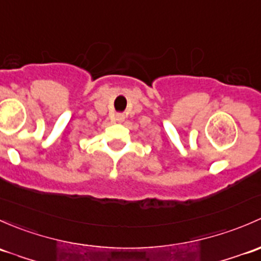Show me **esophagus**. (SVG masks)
I'll return each mask as SVG.
<instances>
[{
	"label": "esophagus",
	"mask_w": 261,
	"mask_h": 261,
	"mask_svg": "<svg viewBox=\"0 0 261 261\" xmlns=\"http://www.w3.org/2000/svg\"><path fill=\"white\" fill-rule=\"evenodd\" d=\"M123 119H124V115L120 114V113H118V114H115L114 120H117V122H122Z\"/></svg>",
	"instance_id": "obj_1"
}]
</instances>
